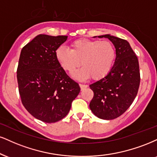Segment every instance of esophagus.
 <instances>
[{"instance_id": "obj_1", "label": "esophagus", "mask_w": 157, "mask_h": 157, "mask_svg": "<svg viewBox=\"0 0 157 157\" xmlns=\"http://www.w3.org/2000/svg\"><path fill=\"white\" fill-rule=\"evenodd\" d=\"M79 86H80L81 90H84L85 88L87 87V85H86V84H79Z\"/></svg>"}]
</instances>
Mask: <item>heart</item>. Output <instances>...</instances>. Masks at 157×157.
<instances>
[{"label": "heart", "mask_w": 157, "mask_h": 157, "mask_svg": "<svg viewBox=\"0 0 157 157\" xmlns=\"http://www.w3.org/2000/svg\"><path fill=\"white\" fill-rule=\"evenodd\" d=\"M71 49L59 46L55 57L60 66L69 73H74L79 65L83 67L73 74L78 80H85L92 76L95 80L107 75L113 67L117 52L115 46L108 40L82 38L71 44Z\"/></svg>", "instance_id": "heart-1"}]
</instances>
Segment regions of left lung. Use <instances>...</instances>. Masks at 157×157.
Instances as JSON below:
<instances>
[{
    "label": "left lung",
    "mask_w": 157,
    "mask_h": 157,
    "mask_svg": "<svg viewBox=\"0 0 157 157\" xmlns=\"http://www.w3.org/2000/svg\"><path fill=\"white\" fill-rule=\"evenodd\" d=\"M98 37L111 40L117 56L110 73L90 85L94 92L90 108L97 117L112 120L128 109L138 94L140 80L138 59L126 40L110 34Z\"/></svg>",
    "instance_id": "obj_1"
}]
</instances>
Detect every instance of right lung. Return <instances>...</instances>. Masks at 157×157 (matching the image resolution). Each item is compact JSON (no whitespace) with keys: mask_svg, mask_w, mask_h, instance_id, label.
<instances>
[{"mask_svg":"<svg viewBox=\"0 0 157 157\" xmlns=\"http://www.w3.org/2000/svg\"><path fill=\"white\" fill-rule=\"evenodd\" d=\"M67 38L40 34L20 53L17 77L22 102L33 117L46 123L63 119L81 90L55 57Z\"/></svg>","mask_w":157,"mask_h":157,"instance_id":"add662e5","label":"right lung"}]
</instances>
